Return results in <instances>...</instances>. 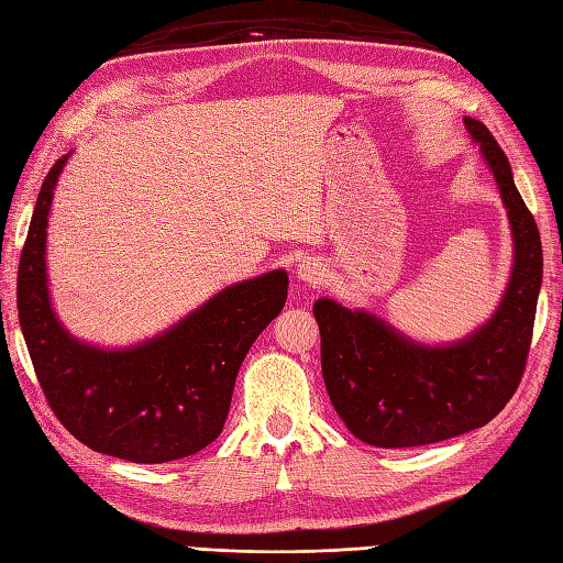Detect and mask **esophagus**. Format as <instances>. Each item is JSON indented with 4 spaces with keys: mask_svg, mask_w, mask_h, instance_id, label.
I'll return each mask as SVG.
<instances>
[{
    "mask_svg": "<svg viewBox=\"0 0 563 563\" xmlns=\"http://www.w3.org/2000/svg\"><path fill=\"white\" fill-rule=\"evenodd\" d=\"M296 277H298V282L316 286L324 277V265L318 257H301V260H298V267H296Z\"/></svg>",
    "mask_w": 563,
    "mask_h": 563,
    "instance_id": "34e87169",
    "label": "esophagus"
}]
</instances>
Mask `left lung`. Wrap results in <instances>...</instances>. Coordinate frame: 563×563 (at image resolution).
<instances>
[{
  "label": "left lung",
  "instance_id": "8db88e82",
  "mask_svg": "<svg viewBox=\"0 0 563 563\" xmlns=\"http://www.w3.org/2000/svg\"><path fill=\"white\" fill-rule=\"evenodd\" d=\"M465 128L492 168L514 233V267L494 316L451 344L409 340L364 308L318 298L322 378L358 441L376 448L439 443L489 423L518 390L542 286V241L514 170L486 124Z\"/></svg>",
  "mask_w": 563,
  "mask_h": 563
}]
</instances>
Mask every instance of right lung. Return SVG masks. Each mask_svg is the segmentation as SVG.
<instances>
[{"instance_id":"1","label":"right lung","mask_w":563,"mask_h":563,"mask_svg":"<svg viewBox=\"0 0 563 563\" xmlns=\"http://www.w3.org/2000/svg\"><path fill=\"white\" fill-rule=\"evenodd\" d=\"M67 156L49 168L21 250L16 306L37 383L74 439L140 465L195 455L219 439L235 376L282 313L289 274L231 284L156 336L106 349L69 334L49 301L47 214Z\"/></svg>"}]
</instances>
